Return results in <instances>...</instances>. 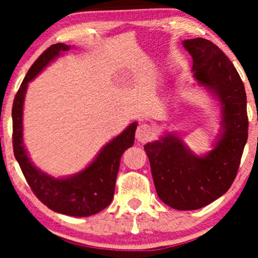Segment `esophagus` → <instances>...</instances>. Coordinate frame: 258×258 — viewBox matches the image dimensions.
<instances>
[{
	"mask_svg": "<svg viewBox=\"0 0 258 258\" xmlns=\"http://www.w3.org/2000/svg\"><path fill=\"white\" fill-rule=\"evenodd\" d=\"M152 138H153V129L146 123L140 124L138 129H136V139H138V141L146 142Z\"/></svg>",
	"mask_w": 258,
	"mask_h": 258,
	"instance_id": "esophagus-1",
	"label": "esophagus"
}]
</instances>
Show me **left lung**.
Wrapping results in <instances>:
<instances>
[{
  "label": "left lung",
  "mask_w": 258,
  "mask_h": 258,
  "mask_svg": "<svg viewBox=\"0 0 258 258\" xmlns=\"http://www.w3.org/2000/svg\"><path fill=\"white\" fill-rule=\"evenodd\" d=\"M192 57L194 76L219 95L224 133L209 154L196 157L167 135L145 146L159 199L178 211L200 209L224 195L236 179L247 141L246 93L237 69L211 40L183 41Z\"/></svg>",
  "instance_id": "obj_1"
}]
</instances>
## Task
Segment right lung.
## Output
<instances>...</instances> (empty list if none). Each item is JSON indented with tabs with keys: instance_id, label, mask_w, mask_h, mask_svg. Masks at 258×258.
<instances>
[{
	"instance_id": "obj_1",
	"label": "right lung",
	"mask_w": 258,
	"mask_h": 258,
	"mask_svg": "<svg viewBox=\"0 0 258 258\" xmlns=\"http://www.w3.org/2000/svg\"><path fill=\"white\" fill-rule=\"evenodd\" d=\"M71 46L53 44L31 66L13 101V151L34 195L47 208L71 217H90L110 205L113 199L120 157L134 145L138 124L133 123L100 152L90 166L76 176L55 179L32 165L22 144V105L27 84L41 69Z\"/></svg>"
}]
</instances>
